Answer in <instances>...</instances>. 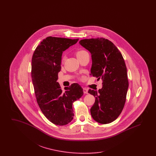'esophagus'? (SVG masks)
Returning a JSON list of instances; mask_svg holds the SVG:
<instances>
[{"label": "esophagus", "instance_id": "1", "mask_svg": "<svg viewBox=\"0 0 156 156\" xmlns=\"http://www.w3.org/2000/svg\"><path fill=\"white\" fill-rule=\"evenodd\" d=\"M83 93L84 94H88V89H87V88H83Z\"/></svg>", "mask_w": 156, "mask_h": 156}]
</instances>
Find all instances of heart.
<instances>
[{
	"label": "heart",
	"mask_w": 156,
	"mask_h": 156,
	"mask_svg": "<svg viewBox=\"0 0 156 156\" xmlns=\"http://www.w3.org/2000/svg\"><path fill=\"white\" fill-rule=\"evenodd\" d=\"M85 52H87L85 50H80V51H78L76 53V57H79V56H81L82 54H83Z\"/></svg>",
	"instance_id": "b5f03b06"
}]
</instances>
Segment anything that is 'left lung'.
I'll list each match as a JSON object with an SVG mask.
<instances>
[{
    "mask_svg": "<svg viewBox=\"0 0 156 156\" xmlns=\"http://www.w3.org/2000/svg\"><path fill=\"white\" fill-rule=\"evenodd\" d=\"M79 43L91 54L90 75L103 80L101 89L88 91L95 98L90 108L92 117L101 124L111 123L118 118L126 102L129 82L125 60L107 39H83Z\"/></svg>",
    "mask_w": 156,
    "mask_h": 156,
    "instance_id": "8db88e82",
    "label": "left lung"
}]
</instances>
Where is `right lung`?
<instances>
[{
    "instance_id": "1",
    "label": "right lung",
    "mask_w": 156,
    "mask_h": 156,
    "mask_svg": "<svg viewBox=\"0 0 156 156\" xmlns=\"http://www.w3.org/2000/svg\"><path fill=\"white\" fill-rule=\"evenodd\" d=\"M78 40L47 37L33 55L31 77L37 103L47 119L56 125L64 126L72 121L73 104L83 94L78 83H73L62 90L57 82L62 52Z\"/></svg>"
}]
</instances>
